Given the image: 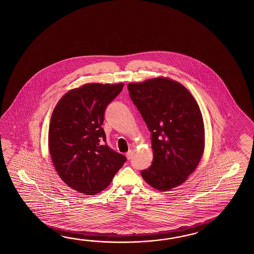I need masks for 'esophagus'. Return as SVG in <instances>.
Wrapping results in <instances>:
<instances>
[{
	"label": "esophagus",
	"instance_id": "1",
	"mask_svg": "<svg viewBox=\"0 0 254 254\" xmlns=\"http://www.w3.org/2000/svg\"><path fill=\"white\" fill-rule=\"evenodd\" d=\"M132 156H133V151H131V150L126 153V157H127L128 160H130V159L132 158Z\"/></svg>",
	"mask_w": 254,
	"mask_h": 254
}]
</instances>
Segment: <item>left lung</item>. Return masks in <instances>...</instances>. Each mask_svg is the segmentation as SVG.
<instances>
[{
  "label": "left lung",
  "instance_id": "obj_1",
  "mask_svg": "<svg viewBox=\"0 0 254 254\" xmlns=\"http://www.w3.org/2000/svg\"><path fill=\"white\" fill-rule=\"evenodd\" d=\"M129 97L151 131L153 160L141 171L147 184L169 190L184 184L204 151V125L198 103L177 81L154 78L128 84Z\"/></svg>",
  "mask_w": 254,
  "mask_h": 254
}]
</instances>
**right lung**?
I'll list each match as a JSON object with an SVG mask.
<instances>
[{
    "label": "right lung",
    "mask_w": 254,
    "mask_h": 254,
    "mask_svg": "<svg viewBox=\"0 0 254 254\" xmlns=\"http://www.w3.org/2000/svg\"><path fill=\"white\" fill-rule=\"evenodd\" d=\"M124 83H88L67 92L55 106L49 128L54 167L69 187L94 195L111 184L126 157L111 149L102 128L109 103Z\"/></svg>",
    "instance_id": "obj_1"
}]
</instances>
